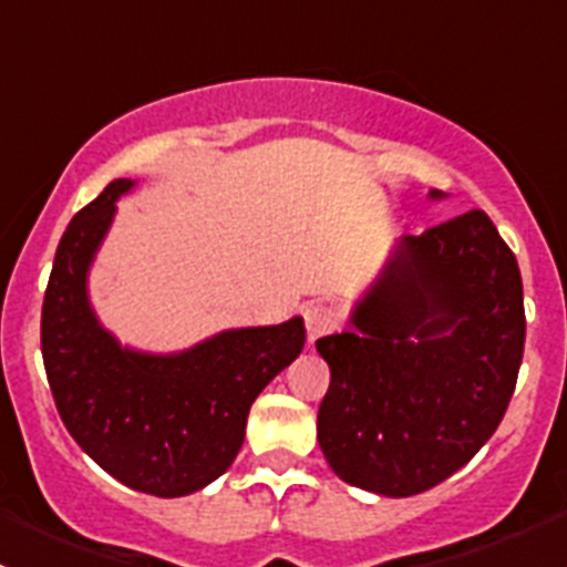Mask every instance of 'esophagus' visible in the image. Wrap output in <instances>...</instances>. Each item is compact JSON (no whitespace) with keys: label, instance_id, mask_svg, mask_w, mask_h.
I'll list each match as a JSON object with an SVG mask.
<instances>
[{"label":"esophagus","instance_id":"34e87169","mask_svg":"<svg viewBox=\"0 0 567 567\" xmlns=\"http://www.w3.org/2000/svg\"><path fill=\"white\" fill-rule=\"evenodd\" d=\"M305 323H307V337H310V342H316L318 337L329 334L331 329L337 326V316L331 307L326 305H310L305 310Z\"/></svg>","mask_w":567,"mask_h":567}]
</instances>
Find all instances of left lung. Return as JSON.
<instances>
[{"label": "left lung", "mask_w": 567, "mask_h": 567, "mask_svg": "<svg viewBox=\"0 0 567 567\" xmlns=\"http://www.w3.org/2000/svg\"><path fill=\"white\" fill-rule=\"evenodd\" d=\"M351 323L316 342L331 373L320 450L357 488L422 494L474 458L516 390L527 337L516 255L488 214L466 210L405 236Z\"/></svg>", "instance_id": "left-lung-1"}]
</instances>
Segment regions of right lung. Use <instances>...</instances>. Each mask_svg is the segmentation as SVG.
I'll return each mask as SVG.
<instances>
[{"instance_id": "right-lung-1", "label": "right lung", "mask_w": 567, "mask_h": 567, "mask_svg": "<svg viewBox=\"0 0 567 567\" xmlns=\"http://www.w3.org/2000/svg\"><path fill=\"white\" fill-rule=\"evenodd\" d=\"M134 186L112 181L62 233L40 316V348L56 411L79 447L128 488L186 496L225 474L249 405L305 348V323L233 329L175 357L120 348L87 301V268Z\"/></svg>"}]
</instances>
